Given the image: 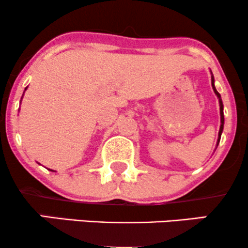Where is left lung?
I'll list each match as a JSON object with an SVG mask.
<instances>
[{
	"mask_svg": "<svg viewBox=\"0 0 248 248\" xmlns=\"http://www.w3.org/2000/svg\"><path fill=\"white\" fill-rule=\"evenodd\" d=\"M211 84H212V88L213 91H215L216 95L218 96L219 99V106H220V128H219V134H218V142H217V146L219 143V141H220V136H221V133H223V128H224V112H223V101H221V98H220V94L218 93V91L216 90L215 87V79H213V76L211 77Z\"/></svg>",
	"mask_w": 248,
	"mask_h": 248,
	"instance_id": "8db88e82",
	"label": "left lung"
}]
</instances>
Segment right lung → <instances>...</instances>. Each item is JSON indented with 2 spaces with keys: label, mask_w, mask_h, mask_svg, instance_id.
Masks as SVG:
<instances>
[{
  "label": "right lung",
  "mask_w": 248,
  "mask_h": 248,
  "mask_svg": "<svg viewBox=\"0 0 248 248\" xmlns=\"http://www.w3.org/2000/svg\"><path fill=\"white\" fill-rule=\"evenodd\" d=\"M25 90H27V88H25ZM51 171H53V170H51Z\"/></svg>",
  "instance_id": "right-lung-1"
}]
</instances>
